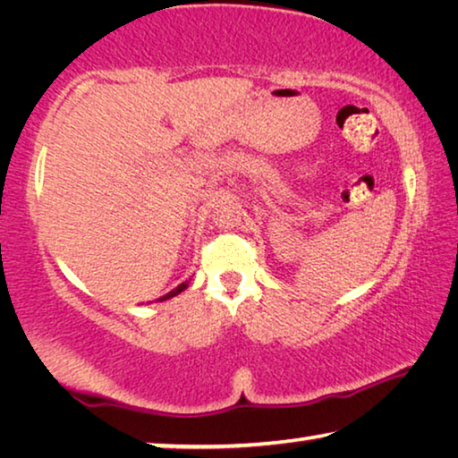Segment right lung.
<instances>
[{"mask_svg": "<svg viewBox=\"0 0 458 458\" xmlns=\"http://www.w3.org/2000/svg\"><path fill=\"white\" fill-rule=\"evenodd\" d=\"M185 289H188V281H185V283H182V284H177L174 291H169L167 294H164V297H159L157 301H167V299H174V297H175V294H180V293H183Z\"/></svg>", "mask_w": 458, "mask_h": 458, "instance_id": "obj_1", "label": "right lung"}]
</instances>
